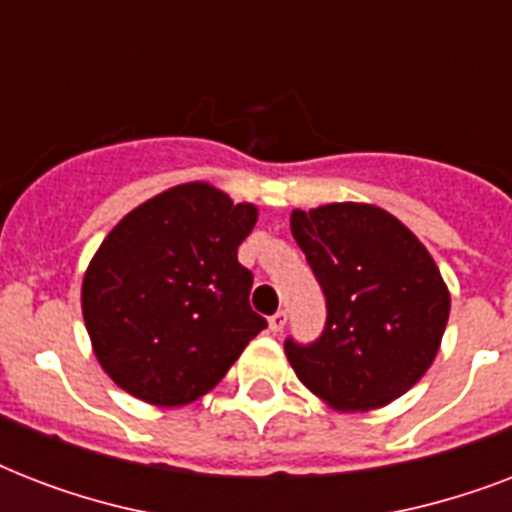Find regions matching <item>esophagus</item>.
I'll use <instances>...</instances> for the list:
<instances>
[{"mask_svg":"<svg viewBox=\"0 0 512 512\" xmlns=\"http://www.w3.org/2000/svg\"><path fill=\"white\" fill-rule=\"evenodd\" d=\"M287 327V311H279V313H273L271 319H268V329H271L273 335H279L281 329Z\"/></svg>","mask_w":512,"mask_h":512,"instance_id":"1","label":"esophagus"}]
</instances>
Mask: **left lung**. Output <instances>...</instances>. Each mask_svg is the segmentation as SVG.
Segmentation results:
<instances>
[{
  "mask_svg": "<svg viewBox=\"0 0 512 512\" xmlns=\"http://www.w3.org/2000/svg\"><path fill=\"white\" fill-rule=\"evenodd\" d=\"M289 228L327 295L324 335L308 348L284 345L297 380L337 412L388 406L441 348L452 297L436 260L366 201L292 209Z\"/></svg>",
  "mask_w": 512,
  "mask_h": 512,
  "instance_id": "left-lung-1",
  "label": "left lung"
}]
</instances>
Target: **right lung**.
<instances>
[{
	"label": "right lung",
	"instance_id": "right-lung-1",
	"mask_svg": "<svg viewBox=\"0 0 512 512\" xmlns=\"http://www.w3.org/2000/svg\"><path fill=\"white\" fill-rule=\"evenodd\" d=\"M257 207L204 180L180 183L127 212L82 279V316L103 372L154 406H185L223 380L263 316L239 244Z\"/></svg>",
	"mask_w": 512,
	"mask_h": 512
}]
</instances>
